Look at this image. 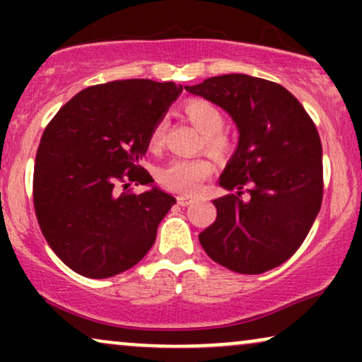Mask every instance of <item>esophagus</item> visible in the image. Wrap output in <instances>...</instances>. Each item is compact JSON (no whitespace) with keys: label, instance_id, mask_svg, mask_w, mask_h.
Wrapping results in <instances>:
<instances>
[{"label":"esophagus","instance_id":"34e87169","mask_svg":"<svg viewBox=\"0 0 362 362\" xmlns=\"http://www.w3.org/2000/svg\"><path fill=\"white\" fill-rule=\"evenodd\" d=\"M178 202H180L182 206H190L194 202V199L190 197V195H180V197H178Z\"/></svg>","mask_w":362,"mask_h":362}]
</instances>
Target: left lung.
I'll return each instance as SVG.
<instances>
[{"instance_id":"obj_1","label":"left lung","mask_w":362,"mask_h":362,"mask_svg":"<svg viewBox=\"0 0 362 362\" xmlns=\"http://www.w3.org/2000/svg\"><path fill=\"white\" fill-rule=\"evenodd\" d=\"M175 83L119 80L74 95L45 127L34 207L45 242L71 271L107 279L153 247L175 197L141 167Z\"/></svg>"}]
</instances>
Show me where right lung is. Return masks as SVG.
<instances>
[{"label":"right lung","instance_id":"obj_1","mask_svg":"<svg viewBox=\"0 0 362 362\" xmlns=\"http://www.w3.org/2000/svg\"><path fill=\"white\" fill-rule=\"evenodd\" d=\"M219 105L240 138L216 199L218 218L199 235L216 264L262 274L300 248L323 197L322 143L296 97L277 83L224 74L185 86Z\"/></svg>","mask_w":362,"mask_h":362}]
</instances>
